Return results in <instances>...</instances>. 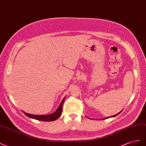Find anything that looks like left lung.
<instances>
[{"instance_id": "1", "label": "left lung", "mask_w": 146, "mask_h": 146, "mask_svg": "<svg viewBox=\"0 0 146 146\" xmlns=\"http://www.w3.org/2000/svg\"><path fill=\"white\" fill-rule=\"evenodd\" d=\"M120 112H121V111H120V112H119V113H117V114H116L115 115H112V116H111V117H108L105 118V119H108V118H110V117H115V116H116V115H117L118 114H119L120 113Z\"/></svg>"}]
</instances>
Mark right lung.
Segmentation results:
<instances>
[{
    "label": "right lung",
    "mask_w": 146,
    "mask_h": 146,
    "mask_svg": "<svg viewBox=\"0 0 146 146\" xmlns=\"http://www.w3.org/2000/svg\"><path fill=\"white\" fill-rule=\"evenodd\" d=\"M64 98L63 100H62V102L60 103V105L58 107L57 110L53 112V113L49 114V115H34V114H30L26 113L24 111H23V113L27 115V117L32 118V119H34L38 120H41V121H46V122H51V121H54L56 119L59 118L60 116L62 114V106H63V103L65 100Z\"/></svg>",
    "instance_id": "obj_1"
}]
</instances>
